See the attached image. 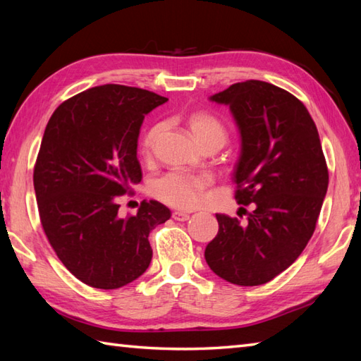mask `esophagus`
Segmentation results:
<instances>
[{"mask_svg":"<svg viewBox=\"0 0 361 361\" xmlns=\"http://www.w3.org/2000/svg\"><path fill=\"white\" fill-rule=\"evenodd\" d=\"M172 219L176 221H186V220H189V214L181 212V211H175V212H172Z\"/></svg>","mask_w":361,"mask_h":361,"instance_id":"34e87169","label":"esophagus"}]
</instances>
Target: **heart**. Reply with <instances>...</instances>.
I'll return each instance as SVG.
<instances>
[{"label":"heart","instance_id":"b5f03b06","mask_svg":"<svg viewBox=\"0 0 361 361\" xmlns=\"http://www.w3.org/2000/svg\"><path fill=\"white\" fill-rule=\"evenodd\" d=\"M189 128L192 130L197 141L203 147H208L211 144L224 145L226 141V127L224 122L212 116L209 113H194L188 119ZM163 126L155 124L152 126L147 132L144 133L140 150L144 158L152 157L153 149L161 135ZM211 186V178L208 175L202 173H190L185 171H171L152 183V194L158 200L178 209H192L202 202L206 189Z\"/></svg>","mask_w":361,"mask_h":361}]
</instances>
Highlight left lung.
<instances>
[{
  "mask_svg": "<svg viewBox=\"0 0 361 361\" xmlns=\"http://www.w3.org/2000/svg\"><path fill=\"white\" fill-rule=\"evenodd\" d=\"M211 101L229 105L239 127L235 200L252 211L247 224L217 214L204 259L221 279L262 286L295 262L315 231L329 185L319 135L305 105L268 82L234 83Z\"/></svg>",
  "mask_w": 361,
  "mask_h": 361,
  "instance_id": "left-lung-1",
  "label": "left lung"
}]
</instances>
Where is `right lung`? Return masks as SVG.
<instances>
[{
    "mask_svg": "<svg viewBox=\"0 0 361 361\" xmlns=\"http://www.w3.org/2000/svg\"><path fill=\"white\" fill-rule=\"evenodd\" d=\"M167 97L126 85L90 88L60 104L34 167L43 231L57 257L90 287L114 290L152 260L149 234L171 219L159 202L119 216V197L142 180L136 157L144 116Z\"/></svg>",
    "mask_w": 361,
    "mask_h": 361,
    "instance_id": "obj_1",
    "label": "right lung"
}]
</instances>
